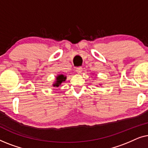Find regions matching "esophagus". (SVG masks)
<instances>
[{
  "mask_svg": "<svg viewBox=\"0 0 148 148\" xmlns=\"http://www.w3.org/2000/svg\"><path fill=\"white\" fill-rule=\"evenodd\" d=\"M76 71H77V73H82V71H83V68L82 67H77L76 69Z\"/></svg>",
  "mask_w": 148,
  "mask_h": 148,
  "instance_id": "obj_1",
  "label": "esophagus"
}]
</instances>
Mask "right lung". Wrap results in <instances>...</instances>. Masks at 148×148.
I'll list each match as a JSON object with an SVG mask.
<instances>
[{
	"label": "right lung",
	"instance_id": "1",
	"mask_svg": "<svg viewBox=\"0 0 148 148\" xmlns=\"http://www.w3.org/2000/svg\"><path fill=\"white\" fill-rule=\"evenodd\" d=\"M66 77L65 76H64L63 75H58L57 77H56V82L54 84H53L54 87H58L59 86L62 82H65Z\"/></svg>",
	"mask_w": 148,
	"mask_h": 148
}]
</instances>
